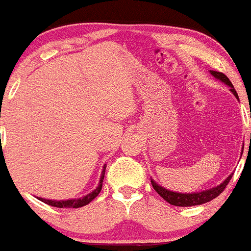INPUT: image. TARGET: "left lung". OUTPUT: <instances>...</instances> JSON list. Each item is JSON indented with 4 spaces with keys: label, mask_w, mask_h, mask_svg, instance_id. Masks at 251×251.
<instances>
[{
    "label": "left lung",
    "mask_w": 251,
    "mask_h": 251,
    "mask_svg": "<svg viewBox=\"0 0 251 251\" xmlns=\"http://www.w3.org/2000/svg\"><path fill=\"white\" fill-rule=\"evenodd\" d=\"M215 79L220 80L222 83H224L226 85L230 88L229 91L233 93V96L238 100L237 92L234 91L233 85L229 81L227 76L222 74V72L218 71H210ZM242 154V153H241ZM230 177L232 175H229L227 179L224 180L223 182H220L218 186H214V188H210V189L202 190V192H196V193H179V192H172V190H168L163 186H160L158 182L154 181L151 179V185H153L154 190L159 194L160 197L163 198L164 201H167L168 203H171L174 206H181V207H188V206H197V205H202V203H206V202H210L211 200L216 198L219 196L222 192L224 190V188L228 185V182H229Z\"/></svg>",
    "instance_id": "8db88e82"
}]
</instances>
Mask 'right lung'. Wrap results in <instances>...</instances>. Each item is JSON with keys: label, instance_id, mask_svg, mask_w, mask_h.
<instances>
[{"label": "right lung", "instance_id": "1", "mask_svg": "<svg viewBox=\"0 0 251 251\" xmlns=\"http://www.w3.org/2000/svg\"><path fill=\"white\" fill-rule=\"evenodd\" d=\"M105 170L106 166H103V170L101 172V177H100V182H98V186L93 192H91L87 196L80 198H72V200H61V201H57V200H46V198H40V201H43L44 203H48L50 206H54V207H61V208H77V207H83V206L88 205L89 202H92L94 198L97 197L100 192L102 189V181H103V177H105Z\"/></svg>", "mask_w": 251, "mask_h": 251}]
</instances>
